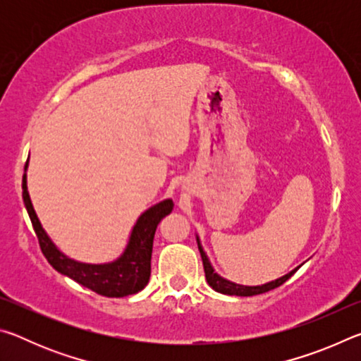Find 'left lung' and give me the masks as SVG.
Here are the masks:
<instances>
[{
  "label": "left lung",
  "instance_id": "left-lung-1",
  "mask_svg": "<svg viewBox=\"0 0 361 361\" xmlns=\"http://www.w3.org/2000/svg\"><path fill=\"white\" fill-rule=\"evenodd\" d=\"M197 245H199V252L200 256H202V262H204V271H205V279L209 285L212 286L213 290L218 291V293H223V295H235V296H255V295H261V293H266L269 290H274L280 286L282 283H285L286 280H288L293 274L296 272L291 271L290 274H286V276L277 279L276 282H271V283H266V285H261V286H243V285H237V283H232L229 280H224L223 277H219L218 274L213 271V267L210 264L209 258H207V255L204 253L202 247H200L199 239H197Z\"/></svg>",
  "mask_w": 361,
  "mask_h": 361
}]
</instances>
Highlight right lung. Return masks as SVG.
<instances>
[{
    "label": "right lung",
    "instance_id": "1",
    "mask_svg": "<svg viewBox=\"0 0 361 361\" xmlns=\"http://www.w3.org/2000/svg\"><path fill=\"white\" fill-rule=\"evenodd\" d=\"M22 189L23 202H25L28 216L32 219L33 229L36 237H38L41 252L56 271L84 285L85 288L106 298L135 295L145 288L151 276V253L154 232L161 219L173 210L172 200H162L161 204L151 207L138 218L137 224L133 226L126 252L122 253L119 259L108 262V264H82V262L66 258L62 252H59L44 229L41 228V223L36 216L27 191V175H23Z\"/></svg>",
    "mask_w": 361,
    "mask_h": 361
}]
</instances>
